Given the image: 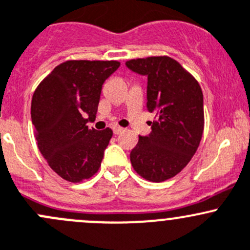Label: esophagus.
Wrapping results in <instances>:
<instances>
[{"label":"esophagus","mask_w":250,"mask_h":250,"mask_svg":"<svg viewBox=\"0 0 250 250\" xmlns=\"http://www.w3.org/2000/svg\"><path fill=\"white\" fill-rule=\"evenodd\" d=\"M113 132L115 133V135H118V133H120V132H123V131H124V128L123 127H120V126H118V125H113Z\"/></svg>","instance_id":"1"}]
</instances>
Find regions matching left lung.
<instances>
[{
    "mask_svg": "<svg viewBox=\"0 0 250 250\" xmlns=\"http://www.w3.org/2000/svg\"><path fill=\"white\" fill-rule=\"evenodd\" d=\"M126 66L147 76V109L157 119L149 135L138 137L131 164L143 179L165 181L188 164L201 143L203 92L198 81L170 57L131 59Z\"/></svg>",
    "mask_w": 250,
    "mask_h": 250,
    "instance_id": "obj_1",
    "label": "left lung"
}]
</instances>
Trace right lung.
<instances>
[{"label":"right lung","instance_id":"1","mask_svg":"<svg viewBox=\"0 0 250 250\" xmlns=\"http://www.w3.org/2000/svg\"><path fill=\"white\" fill-rule=\"evenodd\" d=\"M117 61H66L41 81L31 101V120L41 154L69 182L98 171L113 131L88 128L97 114L104 81Z\"/></svg>","mask_w":250,"mask_h":250}]
</instances>
